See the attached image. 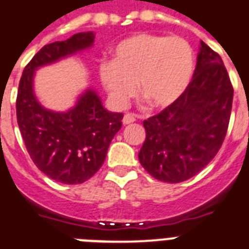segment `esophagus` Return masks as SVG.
<instances>
[{"mask_svg": "<svg viewBox=\"0 0 249 249\" xmlns=\"http://www.w3.org/2000/svg\"><path fill=\"white\" fill-rule=\"evenodd\" d=\"M136 121V116L132 113H127L124 114V117H123L122 120V123L126 126V124H129V123H133Z\"/></svg>", "mask_w": 249, "mask_h": 249, "instance_id": "obj_1", "label": "esophagus"}]
</instances>
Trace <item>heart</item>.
Listing matches in <instances>:
<instances>
[{"instance_id":"heart-1","label":"heart","mask_w":249,"mask_h":249,"mask_svg":"<svg viewBox=\"0 0 249 249\" xmlns=\"http://www.w3.org/2000/svg\"><path fill=\"white\" fill-rule=\"evenodd\" d=\"M194 65V52L186 40L142 33L117 44L112 61L99 65V79L116 108L126 107L137 84L140 94L162 109L185 93Z\"/></svg>"}]
</instances>
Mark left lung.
Returning a JSON list of instances; mask_svg holds the SVG:
<instances>
[{"instance_id":"obj_1","label":"left lung","mask_w":249,"mask_h":249,"mask_svg":"<svg viewBox=\"0 0 249 249\" xmlns=\"http://www.w3.org/2000/svg\"><path fill=\"white\" fill-rule=\"evenodd\" d=\"M233 88L220 56L200 41L194 75L185 93L143 121L139 154L143 169L163 182L185 181L219 151L231 118Z\"/></svg>"}]
</instances>
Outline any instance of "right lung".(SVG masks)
<instances>
[{"label":"right lung","mask_w":249,"mask_h":249,"mask_svg":"<svg viewBox=\"0 0 249 249\" xmlns=\"http://www.w3.org/2000/svg\"><path fill=\"white\" fill-rule=\"evenodd\" d=\"M93 42L94 34L88 31L45 45L27 64L18 84L16 116L27 152L40 171L68 185L82 184L101 169L123 114L106 109L92 87L68 110L48 109L36 97L34 79L37 69L88 50Z\"/></svg>","instance_id":"add662e5"}]
</instances>
